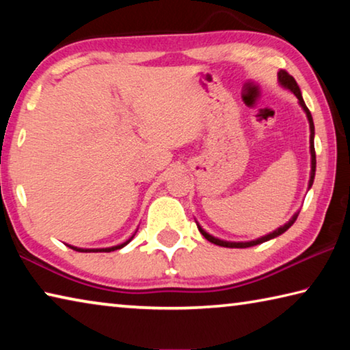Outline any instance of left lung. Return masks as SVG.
<instances>
[{"mask_svg":"<svg viewBox=\"0 0 350 350\" xmlns=\"http://www.w3.org/2000/svg\"><path fill=\"white\" fill-rule=\"evenodd\" d=\"M278 81H280V85H281L282 88H286V90H288L290 92L295 94L296 98H298V103L301 105V108H303V111L306 112L307 120H309V126H310V157H312V159H310V179H309V189H310L312 185H313V179H315V170H317L315 145H313V137H315V126H313V118H312V114H310L309 108H307L306 103H304L303 96H301V90H299V86H298V83L295 81L293 77L290 75L288 72H286V70L281 69L280 72H278ZM298 215H299V211H296L295 215L292 216V219H290V221H288L287 224L281 225V227L276 228L275 232H271V233L265 234V236H260V238L254 239V241H247V242H232V241H224V239L215 238V236H211L210 233H206L205 230H204L202 227H200V225H199L198 222H196V224H198L199 232L202 233L204 238H205L206 241H210L211 244H216V245H219V247H227V248H247V247H253V245L262 244V242H267V241H270V239L276 238V236L282 234L284 232H287V230H288L290 227H292L293 222L296 221V217H298Z\"/></svg>","mask_w":350,"mask_h":350,"instance_id":"8db88e82","label":"left lung"}]
</instances>
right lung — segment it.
Here are the masks:
<instances>
[{
	"label": "right lung",
	"instance_id": "1",
	"mask_svg": "<svg viewBox=\"0 0 350 350\" xmlns=\"http://www.w3.org/2000/svg\"><path fill=\"white\" fill-rule=\"evenodd\" d=\"M134 234H135V233H134ZM134 234H133L131 238H129L128 241L123 242V244H118V245H114V247H106V248H80V247H74V245H68V247H70V248H72V250H75V252H81V253H103V252H105V253H109V252H114V250H120V248L128 245L129 242L133 241Z\"/></svg>",
	"mask_w": 350,
	"mask_h": 350
}]
</instances>
